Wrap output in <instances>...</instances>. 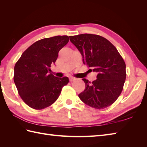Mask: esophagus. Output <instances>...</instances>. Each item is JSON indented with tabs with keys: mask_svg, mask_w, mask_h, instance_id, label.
<instances>
[{
	"mask_svg": "<svg viewBox=\"0 0 147 147\" xmlns=\"http://www.w3.org/2000/svg\"><path fill=\"white\" fill-rule=\"evenodd\" d=\"M74 80H75V78H73V77H70L69 78V81H70L71 82H73Z\"/></svg>",
	"mask_w": 147,
	"mask_h": 147,
	"instance_id": "esophagus-1",
	"label": "esophagus"
}]
</instances>
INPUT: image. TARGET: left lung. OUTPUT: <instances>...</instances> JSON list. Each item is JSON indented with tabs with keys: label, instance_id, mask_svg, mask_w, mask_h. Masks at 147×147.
<instances>
[{
	"label": "left lung",
	"instance_id": "obj_1",
	"mask_svg": "<svg viewBox=\"0 0 147 147\" xmlns=\"http://www.w3.org/2000/svg\"><path fill=\"white\" fill-rule=\"evenodd\" d=\"M83 62L97 73L90 82L83 78L85 89L78 95L85 104L96 109L112 105L121 93L126 80V64L117 49L108 40L93 34L69 36Z\"/></svg>",
	"mask_w": 147,
	"mask_h": 147
}]
</instances>
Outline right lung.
Masks as SVG:
<instances>
[{"label": "right lung", "instance_id": "1", "mask_svg": "<svg viewBox=\"0 0 147 147\" xmlns=\"http://www.w3.org/2000/svg\"><path fill=\"white\" fill-rule=\"evenodd\" d=\"M69 40L65 35L40 40L29 47L15 64L14 82L19 95L29 107L40 110L51 105L68 83L67 77H55L48 71Z\"/></svg>", "mask_w": 147, "mask_h": 147}]
</instances>
